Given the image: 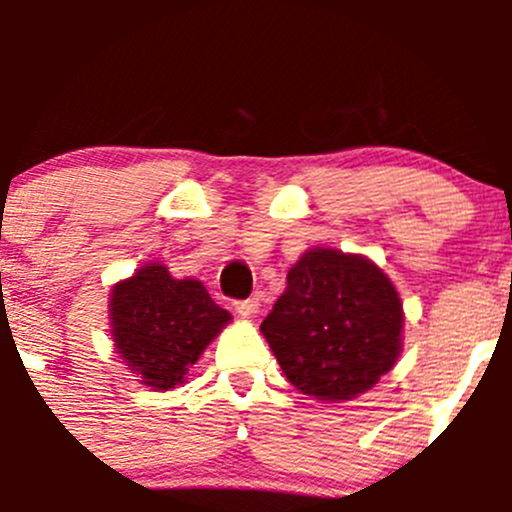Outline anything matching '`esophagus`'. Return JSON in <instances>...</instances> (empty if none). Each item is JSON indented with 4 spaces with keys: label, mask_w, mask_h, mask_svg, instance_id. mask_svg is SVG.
I'll return each instance as SVG.
<instances>
[{
    "label": "esophagus",
    "mask_w": 512,
    "mask_h": 512,
    "mask_svg": "<svg viewBox=\"0 0 512 512\" xmlns=\"http://www.w3.org/2000/svg\"><path fill=\"white\" fill-rule=\"evenodd\" d=\"M235 309L240 317H255L260 312V299L257 297H247V299H237Z\"/></svg>",
    "instance_id": "esophagus-1"
}]
</instances>
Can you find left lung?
I'll list each match as a JSON object with an SVG mask.
<instances>
[{
  "mask_svg": "<svg viewBox=\"0 0 512 512\" xmlns=\"http://www.w3.org/2000/svg\"><path fill=\"white\" fill-rule=\"evenodd\" d=\"M401 327L399 292L374 262L317 247L289 270L260 329L294 389L339 404L396 364Z\"/></svg>",
  "mask_w": 512,
  "mask_h": 512,
  "instance_id": "8db88e82",
  "label": "left lung"
}]
</instances>
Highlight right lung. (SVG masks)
<instances>
[{
  "mask_svg": "<svg viewBox=\"0 0 512 512\" xmlns=\"http://www.w3.org/2000/svg\"><path fill=\"white\" fill-rule=\"evenodd\" d=\"M230 312L198 280H173L163 265H146L111 292L113 342L143 384L168 391L183 384Z\"/></svg>",
  "mask_w": 512,
  "mask_h": 512,
  "instance_id": "1",
  "label": "right lung"
}]
</instances>
